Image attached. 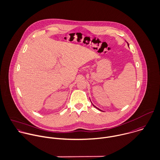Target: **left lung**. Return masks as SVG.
<instances>
[{
    "mask_svg": "<svg viewBox=\"0 0 160 160\" xmlns=\"http://www.w3.org/2000/svg\"><path fill=\"white\" fill-rule=\"evenodd\" d=\"M93 106H94V105H93ZM94 107H95V106H94ZM96 108H97V107H96Z\"/></svg>",
    "mask_w": 160,
    "mask_h": 160,
    "instance_id": "8db88e82",
    "label": "left lung"
}]
</instances>
